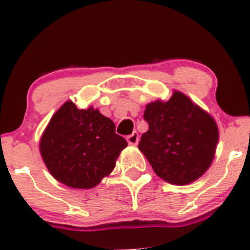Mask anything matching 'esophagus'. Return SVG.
I'll return each mask as SVG.
<instances>
[{
  "label": "esophagus",
  "instance_id": "34e87169",
  "mask_svg": "<svg viewBox=\"0 0 250 250\" xmlns=\"http://www.w3.org/2000/svg\"><path fill=\"white\" fill-rule=\"evenodd\" d=\"M127 141L129 145H137L138 141H139V134L137 132H133L132 134L127 137Z\"/></svg>",
  "mask_w": 250,
  "mask_h": 250
}]
</instances>
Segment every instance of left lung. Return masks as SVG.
Instances as JSON below:
<instances>
[{
  "label": "left lung",
  "mask_w": 250,
  "mask_h": 250,
  "mask_svg": "<svg viewBox=\"0 0 250 250\" xmlns=\"http://www.w3.org/2000/svg\"><path fill=\"white\" fill-rule=\"evenodd\" d=\"M148 130L139 150L155 173L174 185H188L210 167L219 139L215 121L181 92L146 105Z\"/></svg>",
  "instance_id": "1"
}]
</instances>
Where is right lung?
<instances>
[{
    "mask_svg": "<svg viewBox=\"0 0 250 250\" xmlns=\"http://www.w3.org/2000/svg\"><path fill=\"white\" fill-rule=\"evenodd\" d=\"M115 123L93 107L77 109L66 102L53 115L40 141L50 174L64 185L92 188L115 168L127 146Z\"/></svg>",
    "mask_w": 250,
    "mask_h": 250,
    "instance_id": "right-lung-1",
    "label": "right lung"
}]
</instances>
